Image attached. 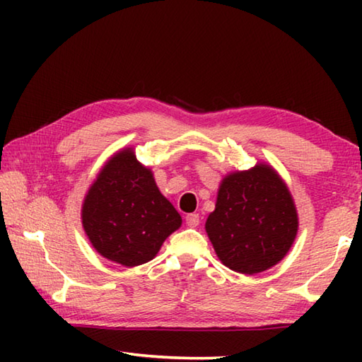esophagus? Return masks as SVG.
<instances>
[{
  "label": "esophagus",
  "instance_id": "esophagus-1",
  "mask_svg": "<svg viewBox=\"0 0 362 362\" xmlns=\"http://www.w3.org/2000/svg\"><path fill=\"white\" fill-rule=\"evenodd\" d=\"M187 220V225L192 226V228H194V226L199 225V216L198 214H188V216L185 217Z\"/></svg>",
  "mask_w": 362,
  "mask_h": 362
}]
</instances>
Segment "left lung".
Here are the masks:
<instances>
[{
  "instance_id": "1",
  "label": "left lung",
  "mask_w": 362,
  "mask_h": 362,
  "mask_svg": "<svg viewBox=\"0 0 362 362\" xmlns=\"http://www.w3.org/2000/svg\"><path fill=\"white\" fill-rule=\"evenodd\" d=\"M297 226L289 189L272 168L260 164L223 179L206 231L223 265L254 274L283 259Z\"/></svg>"
}]
</instances>
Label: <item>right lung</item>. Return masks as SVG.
Listing matches in <instances>:
<instances>
[{"label":"right lung","mask_w":362,"mask_h":362,"mask_svg":"<svg viewBox=\"0 0 362 362\" xmlns=\"http://www.w3.org/2000/svg\"><path fill=\"white\" fill-rule=\"evenodd\" d=\"M180 225L179 212L159 193L153 174L132 150L110 159L83 204L89 241L100 255L124 267L151 260Z\"/></svg>","instance_id":"obj_1"}]
</instances>
